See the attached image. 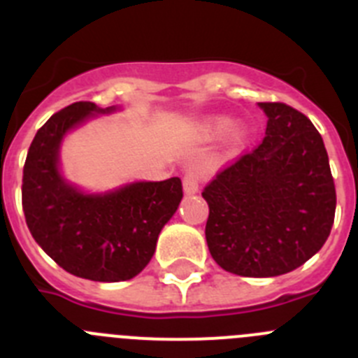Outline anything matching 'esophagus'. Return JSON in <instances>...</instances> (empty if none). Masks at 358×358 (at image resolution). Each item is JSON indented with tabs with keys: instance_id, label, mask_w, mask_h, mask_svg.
Listing matches in <instances>:
<instances>
[{
	"instance_id": "obj_1",
	"label": "esophagus",
	"mask_w": 358,
	"mask_h": 358,
	"mask_svg": "<svg viewBox=\"0 0 358 358\" xmlns=\"http://www.w3.org/2000/svg\"><path fill=\"white\" fill-rule=\"evenodd\" d=\"M182 186H185V192L188 195L197 194L199 192V173L195 170H188L182 177Z\"/></svg>"
}]
</instances>
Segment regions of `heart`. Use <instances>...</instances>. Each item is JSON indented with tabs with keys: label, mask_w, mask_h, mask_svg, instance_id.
Segmentation results:
<instances>
[{
	"label": "heart",
	"mask_w": 358,
	"mask_h": 358,
	"mask_svg": "<svg viewBox=\"0 0 358 358\" xmlns=\"http://www.w3.org/2000/svg\"><path fill=\"white\" fill-rule=\"evenodd\" d=\"M217 129H218V131H220V132L227 131V129H229V122H227V120H218Z\"/></svg>",
	"instance_id": "b5f03b06"
}]
</instances>
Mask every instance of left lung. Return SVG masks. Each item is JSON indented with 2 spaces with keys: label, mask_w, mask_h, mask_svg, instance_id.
<instances>
[{
  "label": "left lung",
  "mask_w": 358,
  "mask_h": 358,
  "mask_svg": "<svg viewBox=\"0 0 358 358\" xmlns=\"http://www.w3.org/2000/svg\"><path fill=\"white\" fill-rule=\"evenodd\" d=\"M260 107L268 118L264 141L202 189L213 260L248 278L280 276L312 258L330 235L337 204L314 123L283 102Z\"/></svg>",
  "instance_id": "1"
}]
</instances>
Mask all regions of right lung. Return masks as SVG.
Wrapping results in <instances>:
<instances>
[{
    "label": "right lung",
    "mask_w": 358,
    "mask_h": 358,
    "mask_svg": "<svg viewBox=\"0 0 358 358\" xmlns=\"http://www.w3.org/2000/svg\"><path fill=\"white\" fill-rule=\"evenodd\" d=\"M93 102H75L55 113L28 148L23 169V211L43 251L64 271L93 281H125L140 274L161 229L182 199V182H134L106 195H85L57 169L62 136L93 113Z\"/></svg>",
    "instance_id": "add662e5"
}]
</instances>
